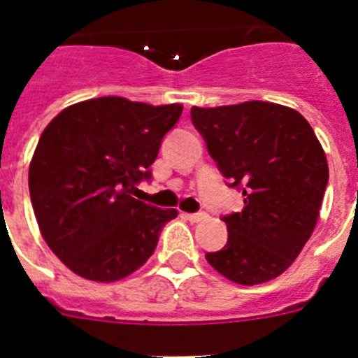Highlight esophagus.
I'll return each instance as SVG.
<instances>
[{
  "label": "esophagus",
  "mask_w": 358,
  "mask_h": 358,
  "mask_svg": "<svg viewBox=\"0 0 358 358\" xmlns=\"http://www.w3.org/2000/svg\"><path fill=\"white\" fill-rule=\"evenodd\" d=\"M185 218L189 220V222H201V220H206L208 213H204V211H199V213H185Z\"/></svg>",
  "instance_id": "34e87169"
}]
</instances>
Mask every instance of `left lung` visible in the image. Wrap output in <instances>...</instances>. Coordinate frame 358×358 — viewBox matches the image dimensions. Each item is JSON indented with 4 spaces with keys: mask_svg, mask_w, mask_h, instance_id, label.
I'll use <instances>...</instances> for the list:
<instances>
[{
    "mask_svg": "<svg viewBox=\"0 0 358 358\" xmlns=\"http://www.w3.org/2000/svg\"><path fill=\"white\" fill-rule=\"evenodd\" d=\"M192 123L243 210L222 217L227 242L206 260L227 280L258 285L292 265L308 242L328 163L314 129L297 110L271 102L192 107Z\"/></svg>",
    "mask_w": 358,
    "mask_h": 358,
    "instance_id": "8db88e82",
    "label": "left lung"
}]
</instances>
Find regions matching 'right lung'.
<instances>
[{
  "label": "right lung",
  "mask_w": 358,
  "mask_h": 358,
  "mask_svg": "<svg viewBox=\"0 0 358 358\" xmlns=\"http://www.w3.org/2000/svg\"><path fill=\"white\" fill-rule=\"evenodd\" d=\"M182 106L122 96L75 103L50 122L37 143L28 186L41 235L59 260L91 281H118L154 252L177 210L132 197L150 181L164 134Z\"/></svg>",
  "instance_id": "obj_1"
}]
</instances>
